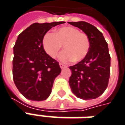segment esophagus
I'll return each mask as SVG.
<instances>
[{"instance_id": "esophagus-1", "label": "esophagus", "mask_w": 125, "mask_h": 125, "mask_svg": "<svg viewBox=\"0 0 125 125\" xmlns=\"http://www.w3.org/2000/svg\"><path fill=\"white\" fill-rule=\"evenodd\" d=\"M59 66H60V68H61L62 69H63V68H66V65H64V64H63V63H59Z\"/></svg>"}]
</instances>
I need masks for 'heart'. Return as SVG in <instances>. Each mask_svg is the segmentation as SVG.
Wrapping results in <instances>:
<instances>
[{
  "label": "heart",
  "mask_w": 125,
  "mask_h": 125,
  "mask_svg": "<svg viewBox=\"0 0 125 125\" xmlns=\"http://www.w3.org/2000/svg\"><path fill=\"white\" fill-rule=\"evenodd\" d=\"M42 45L52 58L57 56L63 45L64 50L59 54V59L63 62H78L86 56L90 42L87 35L80 32L78 29L66 26L57 29L54 33H46L43 37Z\"/></svg>",
  "instance_id": "obj_1"
}]
</instances>
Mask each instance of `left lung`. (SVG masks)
<instances>
[{
    "label": "left lung",
    "instance_id": "8db88e82",
    "mask_svg": "<svg viewBox=\"0 0 125 125\" xmlns=\"http://www.w3.org/2000/svg\"><path fill=\"white\" fill-rule=\"evenodd\" d=\"M80 28L88 37L90 47L86 56L70 66L69 85L72 92L82 100L95 99L104 92L110 76L111 57L108 44L102 33L85 21L68 22Z\"/></svg>",
    "mask_w": 125,
    "mask_h": 125
}]
</instances>
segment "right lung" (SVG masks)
Here are the masks:
<instances>
[{
    "label": "right lung",
    "mask_w": 125,
    "mask_h": 125,
    "mask_svg": "<svg viewBox=\"0 0 125 125\" xmlns=\"http://www.w3.org/2000/svg\"><path fill=\"white\" fill-rule=\"evenodd\" d=\"M64 23H35L18 36L13 48V79L19 92L28 100H46L61 73L59 63L43 49L42 39L51 28Z\"/></svg>",
    "instance_id": "right-lung-1"
}]
</instances>
